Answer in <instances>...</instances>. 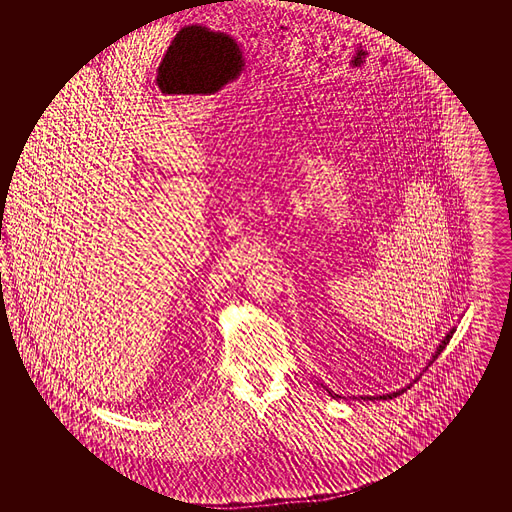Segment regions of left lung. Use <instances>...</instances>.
Returning a JSON list of instances; mask_svg holds the SVG:
<instances>
[{"label":"left lung","mask_w":512,"mask_h":512,"mask_svg":"<svg viewBox=\"0 0 512 512\" xmlns=\"http://www.w3.org/2000/svg\"><path fill=\"white\" fill-rule=\"evenodd\" d=\"M454 332H456V330H454V328H450V332H449V334H447V336H445V340H443V341H441V343H439V347H437V351H435L434 358H432V360H430V364H432V362H434L435 358H437V357H439V355H441V351H443V349H445V347H447V343H449L450 338H452V334H454ZM417 379H419V377H417ZM321 387H323V385H321ZM407 388H409V387L400 388V390H396V392H390V394H383V396H360V398H362V400H392V398H396V396H400V394H403V392H405V390H407ZM326 392H328V394H330V396H332V398H341V396H338V394H334V392H330V390H328V388H326Z\"/></svg>","instance_id":"1"}]
</instances>
